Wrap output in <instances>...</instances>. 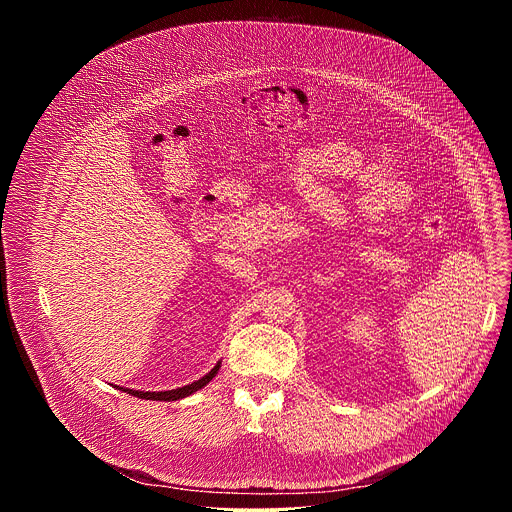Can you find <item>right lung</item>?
<instances>
[{"label": "right lung", "mask_w": 512, "mask_h": 512, "mask_svg": "<svg viewBox=\"0 0 512 512\" xmlns=\"http://www.w3.org/2000/svg\"><path fill=\"white\" fill-rule=\"evenodd\" d=\"M221 369V362L216 364V367L208 373V375H204L202 379H198V381H194L192 385H186V387H180V389H172V391H162V393H143V391H133V389H123L125 393H129V395H133V397H139V399H152V401H178V399H184V397H188V395H192V393H196L198 389H202L206 383H210L212 381V377L216 375V371Z\"/></svg>", "instance_id": "right-lung-1"}]
</instances>
